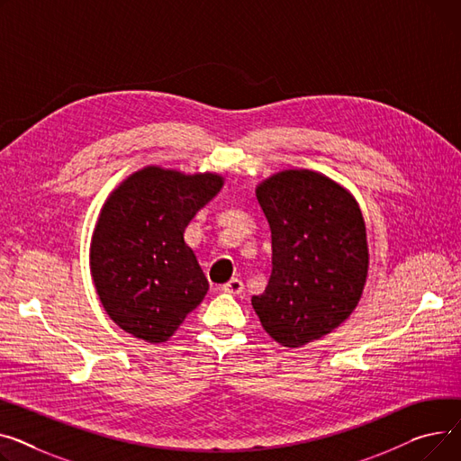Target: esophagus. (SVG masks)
Here are the masks:
<instances>
[{"label": "esophagus", "instance_id": "obj_1", "mask_svg": "<svg viewBox=\"0 0 461 461\" xmlns=\"http://www.w3.org/2000/svg\"><path fill=\"white\" fill-rule=\"evenodd\" d=\"M221 290H223V292H227V294H241V290H243V283H241V279L232 277L230 281H227V283L221 286Z\"/></svg>", "mask_w": 461, "mask_h": 461}]
</instances>
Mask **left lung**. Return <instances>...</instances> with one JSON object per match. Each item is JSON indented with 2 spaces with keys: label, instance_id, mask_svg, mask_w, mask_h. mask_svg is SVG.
Masks as SVG:
<instances>
[{
  "label": "left lung",
  "instance_id": "left-lung-1",
  "mask_svg": "<svg viewBox=\"0 0 461 461\" xmlns=\"http://www.w3.org/2000/svg\"><path fill=\"white\" fill-rule=\"evenodd\" d=\"M255 194L272 230L274 269L251 305L269 337L300 348L356 311L370 264L366 225L356 197L318 171L283 169Z\"/></svg>",
  "mask_w": 461,
  "mask_h": 461
}]
</instances>
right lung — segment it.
Listing matches in <instances>:
<instances>
[{"label":"right lung","mask_w":461,"mask_h":461,"mask_svg":"<svg viewBox=\"0 0 461 461\" xmlns=\"http://www.w3.org/2000/svg\"><path fill=\"white\" fill-rule=\"evenodd\" d=\"M223 184L220 173L147 166L107 195L89 266L100 303L121 330L161 344L201 305L208 281L184 230Z\"/></svg>","instance_id":"1"}]
</instances>
